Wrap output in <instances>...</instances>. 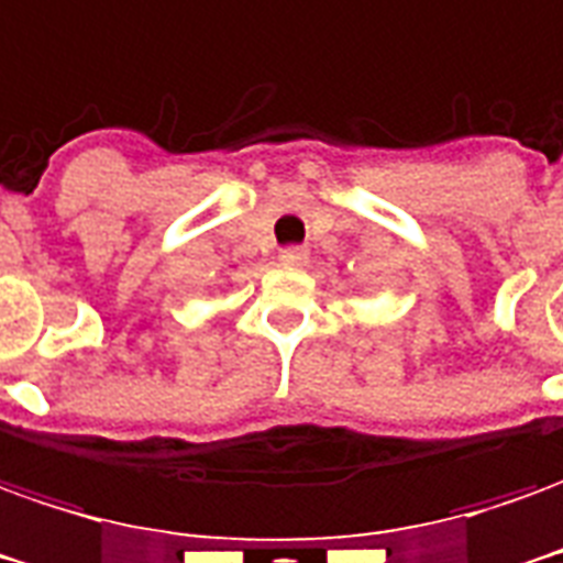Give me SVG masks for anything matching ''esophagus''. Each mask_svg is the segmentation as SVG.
I'll list each match as a JSON object with an SVG mask.
<instances>
[{
  "label": "esophagus",
  "mask_w": 563,
  "mask_h": 563,
  "mask_svg": "<svg viewBox=\"0 0 563 563\" xmlns=\"http://www.w3.org/2000/svg\"><path fill=\"white\" fill-rule=\"evenodd\" d=\"M305 258H308V253L301 246H286V250H280L283 265H305Z\"/></svg>",
  "instance_id": "34e87169"
}]
</instances>
